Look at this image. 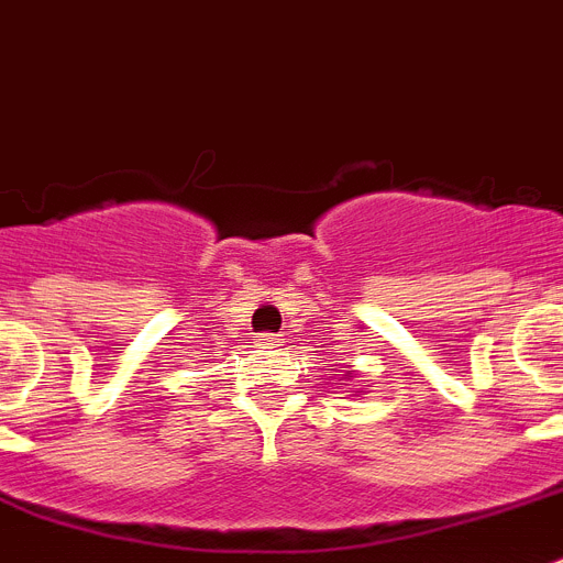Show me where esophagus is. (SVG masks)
I'll return each mask as SVG.
<instances>
[{
	"label": "esophagus",
	"instance_id": "1",
	"mask_svg": "<svg viewBox=\"0 0 563 563\" xmlns=\"http://www.w3.org/2000/svg\"><path fill=\"white\" fill-rule=\"evenodd\" d=\"M257 346H260V349L280 346V334H274V332H263V334H257Z\"/></svg>",
	"mask_w": 563,
	"mask_h": 563
}]
</instances>
